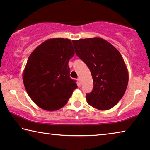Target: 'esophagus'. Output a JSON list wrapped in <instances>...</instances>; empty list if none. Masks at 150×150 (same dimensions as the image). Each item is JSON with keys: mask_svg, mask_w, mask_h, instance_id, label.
Masks as SVG:
<instances>
[{"mask_svg": "<svg viewBox=\"0 0 150 150\" xmlns=\"http://www.w3.org/2000/svg\"><path fill=\"white\" fill-rule=\"evenodd\" d=\"M77 81H78V82L80 84H81V79H80V78H78V79H77Z\"/></svg>", "mask_w": 150, "mask_h": 150, "instance_id": "esophagus-1", "label": "esophagus"}]
</instances>
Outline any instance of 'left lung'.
Segmentation results:
<instances>
[{"label": "left lung", "mask_w": 150, "mask_h": 150, "mask_svg": "<svg viewBox=\"0 0 150 150\" xmlns=\"http://www.w3.org/2000/svg\"><path fill=\"white\" fill-rule=\"evenodd\" d=\"M75 53L88 67L93 78L88 104L100 110H109L123 96L129 81L128 70L115 46L101 38L73 40Z\"/></svg>", "instance_id": "1"}]
</instances>
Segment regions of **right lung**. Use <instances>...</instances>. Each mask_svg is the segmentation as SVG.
<instances>
[{
	"mask_svg": "<svg viewBox=\"0 0 150 150\" xmlns=\"http://www.w3.org/2000/svg\"><path fill=\"white\" fill-rule=\"evenodd\" d=\"M75 54L69 39H49L37 47L28 58L23 80L28 95L40 108L48 111L67 103L75 81L70 77L69 61Z\"/></svg>",
	"mask_w": 150,
	"mask_h": 150,
	"instance_id": "1",
	"label": "right lung"
}]
</instances>
